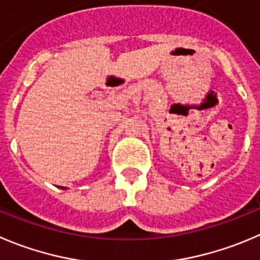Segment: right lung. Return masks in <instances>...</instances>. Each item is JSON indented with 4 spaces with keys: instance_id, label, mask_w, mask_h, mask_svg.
<instances>
[{
    "instance_id": "1",
    "label": "right lung",
    "mask_w": 260,
    "mask_h": 260,
    "mask_svg": "<svg viewBox=\"0 0 260 260\" xmlns=\"http://www.w3.org/2000/svg\"><path fill=\"white\" fill-rule=\"evenodd\" d=\"M61 189H66V187H61Z\"/></svg>"
}]
</instances>
